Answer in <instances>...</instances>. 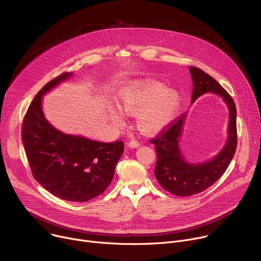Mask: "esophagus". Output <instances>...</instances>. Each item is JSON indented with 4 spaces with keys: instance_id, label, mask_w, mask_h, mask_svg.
<instances>
[{
    "instance_id": "34e87169",
    "label": "esophagus",
    "mask_w": 261,
    "mask_h": 261,
    "mask_svg": "<svg viewBox=\"0 0 261 261\" xmlns=\"http://www.w3.org/2000/svg\"><path fill=\"white\" fill-rule=\"evenodd\" d=\"M129 147H131V148H136V147H138V146H140V143L138 142V141H135V140H131V141H129L128 142V144H127Z\"/></svg>"
}]
</instances>
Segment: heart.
Wrapping results in <instances>:
<instances>
[{
	"instance_id": "obj_1",
	"label": "heart",
	"mask_w": 261,
	"mask_h": 261,
	"mask_svg": "<svg viewBox=\"0 0 261 261\" xmlns=\"http://www.w3.org/2000/svg\"><path fill=\"white\" fill-rule=\"evenodd\" d=\"M180 102V95L175 90L157 82H144L122 91L118 101L120 109L109 107L107 114L118 128L125 125L123 114L136 115V125L140 131L157 134L173 122Z\"/></svg>"
}]
</instances>
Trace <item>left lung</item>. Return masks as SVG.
<instances>
[{"mask_svg": "<svg viewBox=\"0 0 261 261\" xmlns=\"http://www.w3.org/2000/svg\"><path fill=\"white\" fill-rule=\"evenodd\" d=\"M189 71L193 82L192 103L203 94H215L227 105L229 120L224 146L215 157L202 162H189L181 152L179 142L187 115H184L160 136L151 140L157 152V180L166 191L181 197L200 193L211 187L225 172L237 148V108L232 98L201 69L190 67Z\"/></svg>", "mask_w": 261, "mask_h": 261, "instance_id": "8db88e82", "label": "left lung"}]
</instances>
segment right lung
<instances>
[{
  "mask_svg": "<svg viewBox=\"0 0 261 261\" xmlns=\"http://www.w3.org/2000/svg\"><path fill=\"white\" fill-rule=\"evenodd\" d=\"M73 76L63 73L45 85L31 103L21 137L33 175L55 196L86 202L103 193L113 180L124 142L92 140L55 128L42 109L43 96Z\"/></svg>",
  "mask_w": 261,
  "mask_h": 261,
  "instance_id": "1",
  "label": "right lung"
}]
</instances>
